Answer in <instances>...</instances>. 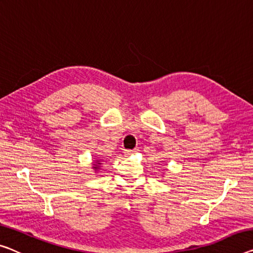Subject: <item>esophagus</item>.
Listing matches in <instances>:
<instances>
[{
    "instance_id": "1",
    "label": "esophagus",
    "mask_w": 253,
    "mask_h": 253,
    "mask_svg": "<svg viewBox=\"0 0 253 253\" xmlns=\"http://www.w3.org/2000/svg\"><path fill=\"white\" fill-rule=\"evenodd\" d=\"M137 151H138L137 149H134V150H125V151H124V153H125L126 157H128V156H131V154L136 153Z\"/></svg>"
}]
</instances>
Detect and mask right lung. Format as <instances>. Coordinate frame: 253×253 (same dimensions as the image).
<instances>
[{
    "instance_id": "add662e5",
    "label": "right lung",
    "mask_w": 253,
    "mask_h": 253,
    "mask_svg": "<svg viewBox=\"0 0 253 253\" xmlns=\"http://www.w3.org/2000/svg\"><path fill=\"white\" fill-rule=\"evenodd\" d=\"M100 165H101V160H96L95 161V164H94V169H96V170H97V169H99L100 168Z\"/></svg>"
}]
</instances>
